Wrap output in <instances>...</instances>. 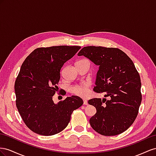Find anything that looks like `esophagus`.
<instances>
[{
  "label": "esophagus",
  "instance_id": "1",
  "mask_svg": "<svg viewBox=\"0 0 156 156\" xmlns=\"http://www.w3.org/2000/svg\"><path fill=\"white\" fill-rule=\"evenodd\" d=\"M83 105H88V102L86 99H83Z\"/></svg>",
  "mask_w": 156,
  "mask_h": 156
}]
</instances>
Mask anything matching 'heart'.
<instances>
[{
  "label": "heart",
  "mask_w": 156,
  "mask_h": 156,
  "mask_svg": "<svg viewBox=\"0 0 156 156\" xmlns=\"http://www.w3.org/2000/svg\"><path fill=\"white\" fill-rule=\"evenodd\" d=\"M89 85L87 83H82L75 85L70 88V91L73 94L80 97H86L89 92Z\"/></svg>",
  "instance_id": "obj_1"
}]
</instances>
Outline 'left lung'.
I'll return each mask as SVG.
<instances>
[{"label":"left lung","mask_w":156,"mask_h":156,"mask_svg":"<svg viewBox=\"0 0 156 156\" xmlns=\"http://www.w3.org/2000/svg\"><path fill=\"white\" fill-rule=\"evenodd\" d=\"M99 68L93 91L108 99L94 98L88 103L96 108L90 119L91 127L104 136L120 134L135 120L142 101L140 75L126 53L115 48L86 46L78 53Z\"/></svg>","instance_id":"obj_1"}]
</instances>
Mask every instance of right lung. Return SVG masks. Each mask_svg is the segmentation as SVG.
<instances>
[{"label": "right lung", "instance_id": "add662e5", "mask_svg": "<svg viewBox=\"0 0 156 156\" xmlns=\"http://www.w3.org/2000/svg\"><path fill=\"white\" fill-rule=\"evenodd\" d=\"M81 48L58 46L38 48L22 64L15 82L16 106L25 125L35 133L50 136L63 131L73 112L83 105L76 95L57 104L52 99L64 63Z\"/></svg>", "mask_w": 156, "mask_h": 156}]
</instances>
